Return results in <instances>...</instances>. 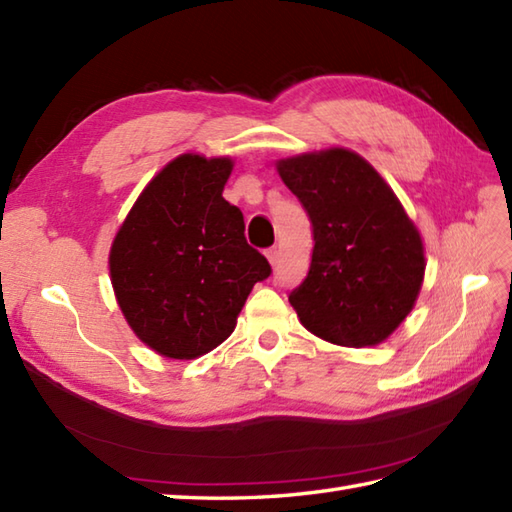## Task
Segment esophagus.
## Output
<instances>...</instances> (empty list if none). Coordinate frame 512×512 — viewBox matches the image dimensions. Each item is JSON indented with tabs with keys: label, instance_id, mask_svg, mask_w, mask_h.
<instances>
[{
	"label": "esophagus",
	"instance_id": "1",
	"mask_svg": "<svg viewBox=\"0 0 512 512\" xmlns=\"http://www.w3.org/2000/svg\"><path fill=\"white\" fill-rule=\"evenodd\" d=\"M266 257H268V262L275 266V264H277V259H279V250H277L275 246H273V248H268V250H266Z\"/></svg>",
	"mask_w": 512,
	"mask_h": 512
}]
</instances>
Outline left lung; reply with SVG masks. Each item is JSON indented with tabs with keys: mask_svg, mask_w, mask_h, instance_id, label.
<instances>
[{
	"mask_svg": "<svg viewBox=\"0 0 512 512\" xmlns=\"http://www.w3.org/2000/svg\"><path fill=\"white\" fill-rule=\"evenodd\" d=\"M312 222V262L290 303L306 328L345 347L383 343L424 279L418 228L378 171L350 149L277 162Z\"/></svg>",
	"mask_w": 512,
	"mask_h": 512,
	"instance_id": "1",
	"label": "left lung"
}]
</instances>
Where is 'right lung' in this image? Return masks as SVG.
Listing matches in <instances>:
<instances>
[{"label": "right lung", "mask_w": 512, "mask_h": 512, "mask_svg": "<svg viewBox=\"0 0 512 512\" xmlns=\"http://www.w3.org/2000/svg\"><path fill=\"white\" fill-rule=\"evenodd\" d=\"M231 158L182 154L151 180L110 250L129 328L169 358H198L226 341L268 259L248 246L242 211L222 198Z\"/></svg>", "instance_id": "right-lung-1"}]
</instances>
